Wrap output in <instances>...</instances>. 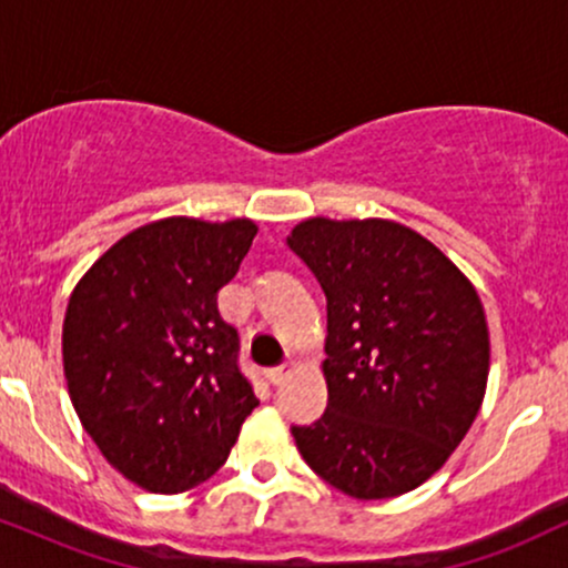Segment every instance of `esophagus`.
Wrapping results in <instances>:
<instances>
[{
  "label": "esophagus",
  "instance_id": "esophagus-1",
  "mask_svg": "<svg viewBox=\"0 0 568 568\" xmlns=\"http://www.w3.org/2000/svg\"><path fill=\"white\" fill-rule=\"evenodd\" d=\"M291 374H293V366H291V363H283V366H277V368H272V371H270V382L275 384V387H280V384H283L285 379H288Z\"/></svg>",
  "mask_w": 568,
  "mask_h": 568
}]
</instances>
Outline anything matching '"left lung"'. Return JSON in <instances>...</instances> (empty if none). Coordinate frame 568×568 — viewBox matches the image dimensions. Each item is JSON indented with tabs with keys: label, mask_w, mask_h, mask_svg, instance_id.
<instances>
[{
	"label": "left lung",
	"mask_w": 568,
	"mask_h": 568,
	"mask_svg": "<svg viewBox=\"0 0 568 568\" xmlns=\"http://www.w3.org/2000/svg\"><path fill=\"white\" fill-rule=\"evenodd\" d=\"M288 247L325 293L328 408L291 427L304 462L355 499L414 491L478 416L488 325L478 291L419 232L387 219H306Z\"/></svg>",
	"instance_id": "obj_1"
}]
</instances>
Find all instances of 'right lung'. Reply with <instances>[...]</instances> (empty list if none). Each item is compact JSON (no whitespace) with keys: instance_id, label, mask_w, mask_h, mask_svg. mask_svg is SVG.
<instances>
[{"instance_id":"add662e5","label":"right lung","mask_w":568,"mask_h":568,"mask_svg":"<svg viewBox=\"0 0 568 568\" xmlns=\"http://www.w3.org/2000/svg\"><path fill=\"white\" fill-rule=\"evenodd\" d=\"M251 219L171 216L114 243L77 283L63 374L84 433L135 486L211 478L258 406L216 296L256 237Z\"/></svg>"}]
</instances>
